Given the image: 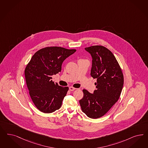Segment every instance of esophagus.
Here are the masks:
<instances>
[{
  "label": "esophagus",
  "instance_id": "34e87169",
  "mask_svg": "<svg viewBox=\"0 0 148 148\" xmlns=\"http://www.w3.org/2000/svg\"><path fill=\"white\" fill-rule=\"evenodd\" d=\"M69 90H70L71 91H74L76 88H74V87H69Z\"/></svg>",
  "mask_w": 148,
  "mask_h": 148
}]
</instances>
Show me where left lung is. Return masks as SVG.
Listing matches in <instances>:
<instances>
[{
	"label": "left lung",
	"mask_w": 148,
	"mask_h": 148,
	"mask_svg": "<svg viewBox=\"0 0 148 148\" xmlns=\"http://www.w3.org/2000/svg\"><path fill=\"white\" fill-rule=\"evenodd\" d=\"M92 57L91 75L97 79L96 90L91 93L83 90L84 97L79 101L82 112L88 117H102L117 102L123 85V76L112 52L102 46L85 48Z\"/></svg>",
	"instance_id": "1"
}]
</instances>
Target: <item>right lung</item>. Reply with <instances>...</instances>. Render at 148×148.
Instances as JSON below:
<instances>
[{
  "label": "right lung",
  "instance_id": "1",
  "mask_svg": "<svg viewBox=\"0 0 148 148\" xmlns=\"http://www.w3.org/2000/svg\"><path fill=\"white\" fill-rule=\"evenodd\" d=\"M75 52L61 47H45L36 52L26 66L25 75L31 99L41 112L51 113L61 107L68 87L59 86L51 77L61 72L62 63Z\"/></svg>",
  "mask_w": 148,
  "mask_h": 148
}]
</instances>
